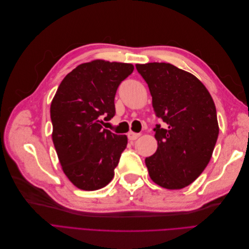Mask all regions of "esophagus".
<instances>
[{
  "label": "esophagus",
  "instance_id": "34e87169",
  "mask_svg": "<svg viewBox=\"0 0 249 249\" xmlns=\"http://www.w3.org/2000/svg\"><path fill=\"white\" fill-rule=\"evenodd\" d=\"M139 136H140V135H139V134H136V133H133V132H129V133H127V138H129V140H131V141L136 140Z\"/></svg>",
  "mask_w": 249,
  "mask_h": 249
}]
</instances>
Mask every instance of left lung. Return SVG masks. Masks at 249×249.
<instances>
[{
	"label": "left lung",
	"mask_w": 249,
	"mask_h": 249,
	"mask_svg": "<svg viewBox=\"0 0 249 249\" xmlns=\"http://www.w3.org/2000/svg\"><path fill=\"white\" fill-rule=\"evenodd\" d=\"M147 83L156 116L157 152L145 159L149 177L166 189H182L209 164L219 134L212 96L192 73L170 63L136 64Z\"/></svg>",
	"instance_id": "obj_1"
}]
</instances>
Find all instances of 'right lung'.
<instances>
[{"instance_id":"1","label":"right lung","mask_w":249,"mask_h":249,"mask_svg":"<svg viewBox=\"0 0 249 249\" xmlns=\"http://www.w3.org/2000/svg\"><path fill=\"white\" fill-rule=\"evenodd\" d=\"M133 71L132 64L105 60L80 64L52 101L53 142L63 172L79 189H101L114 177L127 138L103 129V118L115 115L117 88Z\"/></svg>"}]
</instances>
